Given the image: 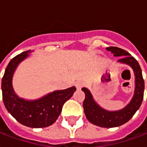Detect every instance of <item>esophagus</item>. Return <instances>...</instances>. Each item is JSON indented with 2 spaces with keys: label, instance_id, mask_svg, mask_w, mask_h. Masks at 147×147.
I'll use <instances>...</instances> for the list:
<instances>
[{
  "label": "esophagus",
  "instance_id": "esophagus-1",
  "mask_svg": "<svg viewBox=\"0 0 147 147\" xmlns=\"http://www.w3.org/2000/svg\"><path fill=\"white\" fill-rule=\"evenodd\" d=\"M83 85H84V83L82 81H77L76 82V86L77 89H81L83 86Z\"/></svg>",
  "mask_w": 147,
  "mask_h": 147
}]
</instances>
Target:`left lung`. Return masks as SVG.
<instances>
[{
    "label": "left lung",
    "instance_id": "8db88e82",
    "mask_svg": "<svg viewBox=\"0 0 147 147\" xmlns=\"http://www.w3.org/2000/svg\"><path fill=\"white\" fill-rule=\"evenodd\" d=\"M107 50L111 52L115 57H122L118 60V62L126 64L132 68L136 85L134 95L129 104H127L123 109L110 111L101 107L94 100L90 90L87 88L83 87L82 90L85 93V100L82 106L86 117L91 123L103 128H113L122 125L129 121L137 111L143 102L145 85L140 65L129 52L116 47H107Z\"/></svg>",
    "mask_w": 147,
    "mask_h": 147
}]
</instances>
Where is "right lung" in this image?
Segmentation results:
<instances>
[{
  "label": "right lung",
  "mask_w": 147,
  "mask_h": 147,
  "mask_svg": "<svg viewBox=\"0 0 147 147\" xmlns=\"http://www.w3.org/2000/svg\"><path fill=\"white\" fill-rule=\"evenodd\" d=\"M30 52H22L8 63L1 82L3 102L7 111L19 123L30 128H44L56 121L64 104L72 96L76 88L71 86L56 90L34 100L18 96L12 86L13 75L19 63L26 59Z\"/></svg>",
  "instance_id": "right-lung-1"
}]
</instances>
